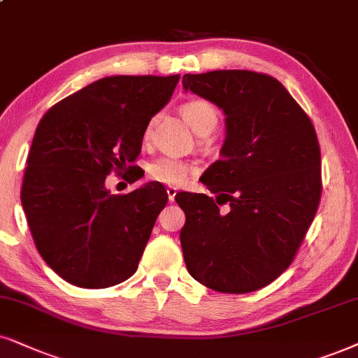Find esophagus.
Returning <instances> with one entry per match:
<instances>
[{"label":"esophagus","instance_id":"esophagus-1","mask_svg":"<svg viewBox=\"0 0 358 358\" xmlns=\"http://www.w3.org/2000/svg\"><path fill=\"white\" fill-rule=\"evenodd\" d=\"M166 194H169V201H175V196H176V188L175 187H169L166 188Z\"/></svg>","mask_w":358,"mask_h":358}]
</instances>
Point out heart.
<instances>
[{
  "label": "heart",
  "instance_id": "obj_1",
  "mask_svg": "<svg viewBox=\"0 0 358 358\" xmlns=\"http://www.w3.org/2000/svg\"><path fill=\"white\" fill-rule=\"evenodd\" d=\"M182 115L198 135H208L218 125V112L210 102L194 99L182 106ZM193 166L173 157H160L148 166V175L157 182L182 185Z\"/></svg>",
  "mask_w": 358,
  "mask_h": 358
}]
</instances>
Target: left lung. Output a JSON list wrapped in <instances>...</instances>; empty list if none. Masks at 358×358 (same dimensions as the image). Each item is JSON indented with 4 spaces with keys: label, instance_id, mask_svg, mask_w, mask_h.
<instances>
[{
    "label": "left lung",
    "instance_id": "left-lung-1",
    "mask_svg": "<svg viewBox=\"0 0 358 358\" xmlns=\"http://www.w3.org/2000/svg\"><path fill=\"white\" fill-rule=\"evenodd\" d=\"M183 89L218 106L226 137L201 193L176 194L180 231L193 279L218 292L268 286L291 264L320 200V148L314 125L279 80L252 71L185 74ZM230 203L220 213L218 204Z\"/></svg>",
    "mask_w": 358,
    "mask_h": 358
}]
</instances>
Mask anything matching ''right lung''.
Instances as JSON below:
<instances>
[{"instance_id": "obj_1", "label": "right lung", "mask_w": 358, "mask_h": 358, "mask_svg": "<svg viewBox=\"0 0 358 358\" xmlns=\"http://www.w3.org/2000/svg\"><path fill=\"white\" fill-rule=\"evenodd\" d=\"M178 79V74L99 79L41 119L21 203L39 255L67 282L103 289L137 271L169 196L158 182L110 194L106 176L137 160L148 122L169 103ZM132 176V182L138 178Z\"/></svg>"}]
</instances>
